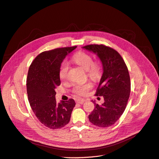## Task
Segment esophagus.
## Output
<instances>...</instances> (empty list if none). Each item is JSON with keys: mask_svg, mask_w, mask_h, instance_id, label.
<instances>
[{"mask_svg": "<svg viewBox=\"0 0 159 159\" xmlns=\"http://www.w3.org/2000/svg\"><path fill=\"white\" fill-rule=\"evenodd\" d=\"M85 102H86V100L84 99V98H78V99L77 100V102L79 103H80V104H82V103H84Z\"/></svg>", "mask_w": 159, "mask_h": 159, "instance_id": "34e87169", "label": "esophagus"}]
</instances>
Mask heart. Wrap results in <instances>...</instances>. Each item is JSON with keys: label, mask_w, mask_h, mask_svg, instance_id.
<instances>
[{"label": "heart", "mask_w": 159, "mask_h": 159, "mask_svg": "<svg viewBox=\"0 0 159 159\" xmlns=\"http://www.w3.org/2000/svg\"><path fill=\"white\" fill-rule=\"evenodd\" d=\"M73 60L76 64L87 71L89 77L97 79L101 74V66L98 62H93L92 57L85 52H78L73 57ZM69 65L68 62H63L59 70V77L61 80H65L68 78ZM93 88L91 82L85 84H76L73 86V92L80 96H84Z\"/></svg>", "instance_id": "b5f03b06"}]
</instances>
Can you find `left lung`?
<instances>
[{
	"mask_svg": "<svg viewBox=\"0 0 159 159\" xmlns=\"http://www.w3.org/2000/svg\"><path fill=\"white\" fill-rule=\"evenodd\" d=\"M82 48L97 54L103 73L95 95L103 97L101 105L93 101L95 108L89 115L91 123L101 128L114 125L123 113L130 93V79L127 67L119 53L103 45H89Z\"/></svg>",
	"mask_w": 159,
	"mask_h": 159,
	"instance_id": "obj_1",
	"label": "left lung"
}]
</instances>
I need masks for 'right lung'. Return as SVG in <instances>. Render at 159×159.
<instances>
[{"label":"right lung","mask_w":159,"mask_h":159,"mask_svg":"<svg viewBox=\"0 0 159 159\" xmlns=\"http://www.w3.org/2000/svg\"><path fill=\"white\" fill-rule=\"evenodd\" d=\"M77 47L60 48L39 54L31 63L27 92L32 110L39 121L51 129L67 125L75 105L73 99L57 103L55 89L61 84L59 70L63 60Z\"/></svg>","instance_id":"right-lung-1"}]
</instances>
